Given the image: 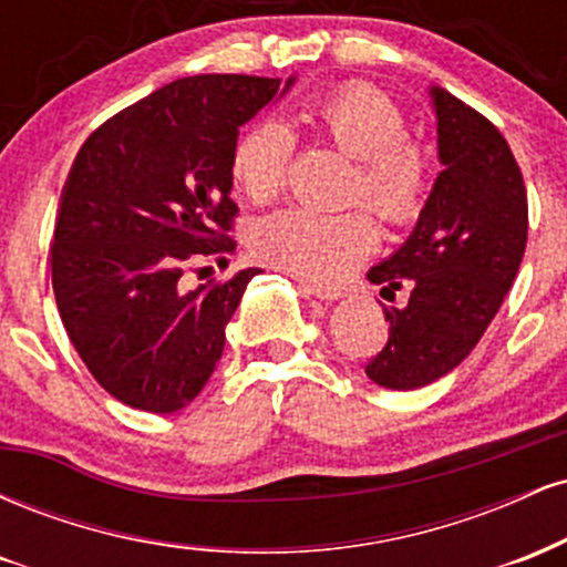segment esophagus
Here are the masks:
<instances>
[{
    "label": "esophagus",
    "instance_id": "obj_1",
    "mask_svg": "<svg viewBox=\"0 0 567 567\" xmlns=\"http://www.w3.org/2000/svg\"><path fill=\"white\" fill-rule=\"evenodd\" d=\"M301 290L306 292V296L320 298V301H338V298L343 296L341 290H336V288H324V285H311V282H301Z\"/></svg>",
    "mask_w": 567,
    "mask_h": 567
}]
</instances>
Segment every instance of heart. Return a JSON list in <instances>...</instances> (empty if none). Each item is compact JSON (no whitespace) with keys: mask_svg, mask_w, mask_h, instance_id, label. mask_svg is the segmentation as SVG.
Returning <instances> with one entry per match:
<instances>
[{"mask_svg":"<svg viewBox=\"0 0 567 567\" xmlns=\"http://www.w3.org/2000/svg\"><path fill=\"white\" fill-rule=\"evenodd\" d=\"M311 120L341 154L357 159L354 197H365L389 224H410L432 192V159L408 141L405 114L389 95L368 84H347L320 97ZM290 127L261 120L247 127L231 152V178L252 202H271L288 184L292 159ZM379 245V226L362 207L322 213L285 207L256 229L264 261L311 282H338Z\"/></svg>","mask_w":567,"mask_h":567,"instance_id":"1","label":"heart"}]
</instances>
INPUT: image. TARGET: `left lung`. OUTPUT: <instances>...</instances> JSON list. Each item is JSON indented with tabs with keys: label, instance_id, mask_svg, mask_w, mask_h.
Instances as JSON below:
<instances>
[{
	"label": "left lung",
	"instance_id": "left-lung-1",
	"mask_svg": "<svg viewBox=\"0 0 567 567\" xmlns=\"http://www.w3.org/2000/svg\"><path fill=\"white\" fill-rule=\"evenodd\" d=\"M429 97L442 173L410 237L368 271L383 290L410 288L402 309L383 306L389 341L365 368L396 392L429 386L470 357L528 243V194L509 143L447 90L432 84Z\"/></svg>",
	"mask_w": 567,
	"mask_h": 567
}]
</instances>
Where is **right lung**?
<instances>
[{"label": "right lung", "instance_id": "1", "mask_svg": "<svg viewBox=\"0 0 567 567\" xmlns=\"http://www.w3.org/2000/svg\"><path fill=\"white\" fill-rule=\"evenodd\" d=\"M296 84L245 74L175 80L114 114L82 143L63 184L53 290L63 328L93 379L146 413L202 392L247 282L181 288L188 264L231 252L226 237L239 127Z\"/></svg>", "mask_w": 567, "mask_h": 567}]
</instances>
